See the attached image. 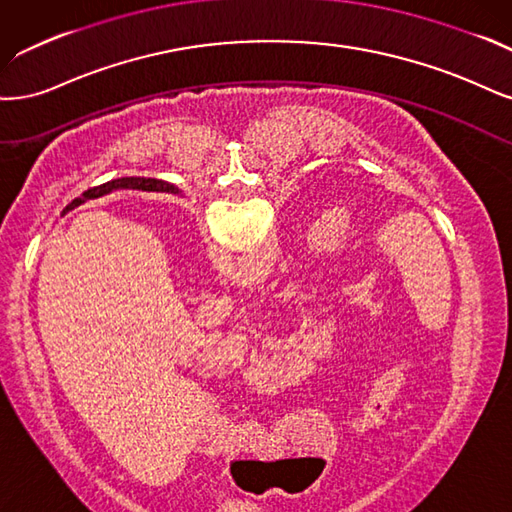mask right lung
<instances>
[{
    "mask_svg": "<svg viewBox=\"0 0 512 512\" xmlns=\"http://www.w3.org/2000/svg\"><path fill=\"white\" fill-rule=\"evenodd\" d=\"M117 189H138V191H163V193H180L174 185L166 183V180H157V178H117V180H108V183L104 185H97V187H91L89 191L82 193L80 197H76V200L65 208L63 212H68L80 204H85L87 200H93V197H102V195H108L112 191Z\"/></svg>",
    "mask_w": 512,
    "mask_h": 512,
    "instance_id": "obj_1",
    "label": "right lung"
}]
</instances>
